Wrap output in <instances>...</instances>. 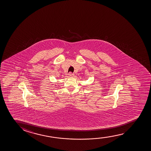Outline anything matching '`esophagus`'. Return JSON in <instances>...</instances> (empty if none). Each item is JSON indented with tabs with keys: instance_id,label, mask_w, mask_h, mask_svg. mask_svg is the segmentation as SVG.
<instances>
[{
	"instance_id": "obj_1",
	"label": "esophagus",
	"mask_w": 151,
	"mask_h": 151,
	"mask_svg": "<svg viewBox=\"0 0 151 151\" xmlns=\"http://www.w3.org/2000/svg\"><path fill=\"white\" fill-rule=\"evenodd\" d=\"M68 76L69 77H71L73 75V74L72 73V72H69V73H68Z\"/></svg>"
}]
</instances>
